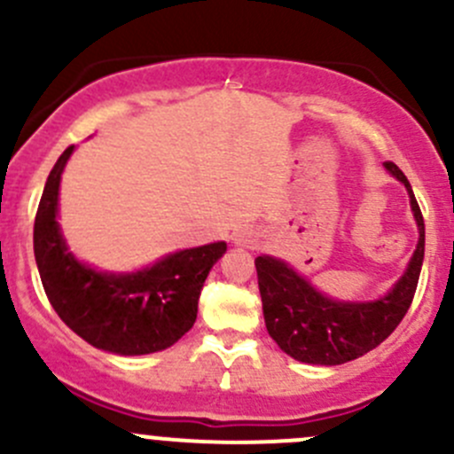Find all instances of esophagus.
I'll return each mask as SVG.
<instances>
[{
	"label": "esophagus",
	"instance_id": "obj_1",
	"mask_svg": "<svg viewBox=\"0 0 454 454\" xmlns=\"http://www.w3.org/2000/svg\"><path fill=\"white\" fill-rule=\"evenodd\" d=\"M235 244L237 246H254L256 239H254L253 232L241 231V232H237V235H235Z\"/></svg>",
	"mask_w": 454,
	"mask_h": 454
}]
</instances>
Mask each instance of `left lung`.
<instances>
[{"mask_svg":"<svg viewBox=\"0 0 454 454\" xmlns=\"http://www.w3.org/2000/svg\"><path fill=\"white\" fill-rule=\"evenodd\" d=\"M384 167L409 191L419 231L409 268L387 294L367 303L329 299L286 261L268 254L254 259L265 327L272 340L299 363L333 367L360 358L391 336L413 303L424 261V217L404 173L393 162Z\"/></svg>","mask_w":454,"mask_h":454,"instance_id":"obj_1","label":"left lung"}]
</instances>
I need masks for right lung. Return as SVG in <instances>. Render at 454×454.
<instances>
[{
  "instance_id": "obj_1",
  "label": "right lung",
  "mask_w": 454,
  "mask_h": 454,
  "mask_svg": "<svg viewBox=\"0 0 454 454\" xmlns=\"http://www.w3.org/2000/svg\"><path fill=\"white\" fill-rule=\"evenodd\" d=\"M67 146L45 182L35 217V259L54 312L96 349L145 356L180 340L198 318L210 268L226 253L223 241L180 250L138 272H100L67 250L57 222Z\"/></svg>"
}]
</instances>
